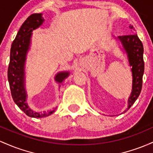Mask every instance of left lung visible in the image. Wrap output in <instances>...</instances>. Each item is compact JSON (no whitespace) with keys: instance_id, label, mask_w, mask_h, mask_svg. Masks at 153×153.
Masks as SVG:
<instances>
[{"instance_id":"8db88e82","label":"left lung","mask_w":153,"mask_h":153,"mask_svg":"<svg viewBox=\"0 0 153 153\" xmlns=\"http://www.w3.org/2000/svg\"><path fill=\"white\" fill-rule=\"evenodd\" d=\"M130 29L133 30V26L130 25ZM121 41L123 49L128 56V62L131 66L132 72V90L128 99V110L138 98L142 87V76L145 70L143 59V45L137 34H131L118 37Z\"/></svg>"}]
</instances>
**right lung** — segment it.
<instances>
[{"label": "right lung", "instance_id": "add662e5", "mask_svg": "<svg viewBox=\"0 0 153 153\" xmlns=\"http://www.w3.org/2000/svg\"><path fill=\"white\" fill-rule=\"evenodd\" d=\"M44 19L42 17V13H33L22 24L14 40L12 42L8 68V80L12 98L26 115L33 118L45 117L54 112V111H47L43 114L35 112L29 107L26 102L27 92L25 87L26 56L30 48L32 32L42 25ZM68 75L69 72L68 71L60 72L55 77V80L58 83H62Z\"/></svg>", "mask_w": 153, "mask_h": 153}]
</instances>
